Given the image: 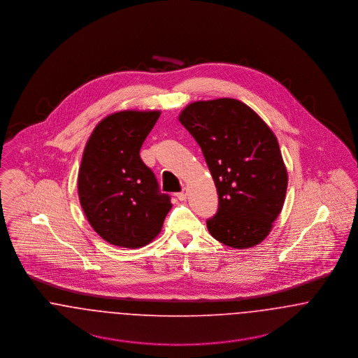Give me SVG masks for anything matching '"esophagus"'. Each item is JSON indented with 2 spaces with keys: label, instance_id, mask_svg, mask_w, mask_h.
<instances>
[{
  "label": "esophagus",
  "instance_id": "34e87169",
  "mask_svg": "<svg viewBox=\"0 0 358 358\" xmlns=\"http://www.w3.org/2000/svg\"><path fill=\"white\" fill-rule=\"evenodd\" d=\"M176 196H177V199H178V200H181V201H184V200H187V189H182V190H181V192H178V193H177V194H176Z\"/></svg>",
  "mask_w": 358,
  "mask_h": 358
}]
</instances>
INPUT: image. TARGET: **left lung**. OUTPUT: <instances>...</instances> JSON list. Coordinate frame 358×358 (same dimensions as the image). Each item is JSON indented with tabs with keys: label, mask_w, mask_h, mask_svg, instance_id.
Segmentation results:
<instances>
[{
	"label": "left lung",
	"mask_w": 358,
	"mask_h": 358,
	"mask_svg": "<svg viewBox=\"0 0 358 358\" xmlns=\"http://www.w3.org/2000/svg\"><path fill=\"white\" fill-rule=\"evenodd\" d=\"M180 122L196 139L213 177L219 209L209 234L250 248L270 234L287 190V171L270 127L247 104L222 98L190 103Z\"/></svg>",
	"instance_id": "left-lung-1"
}]
</instances>
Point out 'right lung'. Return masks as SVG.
Instances as JSON below:
<instances>
[{"label": "right lung", "mask_w": 358, "mask_h": 358, "mask_svg": "<svg viewBox=\"0 0 358 358\" xmlns=\"http://www.w3.org/2000/svg\"><path fill=\"white\" fill-rule=\"evenodd\" d=\"M159 111H120L95 127L85 145L78 190L85 217L113 245L139 248L161 231L171 196L161 193L139 150Z\"/></svg>", "instance_id": "right-lung-1"}]
</instances>
